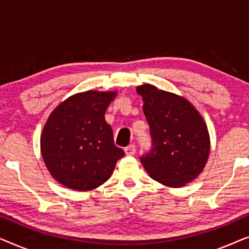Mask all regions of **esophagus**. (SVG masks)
I'll return each instance as SVG.
<instances>
[{
	"mask_svg": "<svg viewBox=\"0 0 249 249\" xmlns=\"http://www.w3.org/2000/svg\"><path fill=\"white\" fill-rule=\"evenodd\" d=\"M124 153H125V155H135V153H136V147H135V145L134 144H131V145H129V146H127V147L124 148Z\"/></svg>",
	"mask_w": 249,
	"mask_h": 249,
	"instance_id": "34e87169",
	"label": "esophagus"
}]
</instances>
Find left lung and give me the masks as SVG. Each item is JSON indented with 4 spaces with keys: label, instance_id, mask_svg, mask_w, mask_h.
Instances as JSON below:
<instances>
[{
    "label": "left lung",
    "instance_id": "left-lung-1",
    "mask_svg": "<svg viewBox=\"0 0 249 249\" xmlns=\"http://www.w3.org/2000/svg\"><path fill=\"white\" fill-rule=\"evenodd\" d=\"M151 131L152 147L139 160L152 179L185 186L203 171L210 154L207 127L186 98L145 84L137 87Z\"/></svg>",
    "mask_w": 249,
    "mask_h": 249
}]
</instances>
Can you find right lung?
Listing matches in <instances>:
<instances>
[{
	"label": "right lung",
	"mask_w": 249,
	"mask_h": 249,
	"mask_svg": "<svg viewBox=\"0 0 249 249\" xmlns=\"http://www.w3.org/2000/svg\"><path fill=\"white\" fill-rule=\"evenodd\" d=\"M117 93L88 90L62 102L47 119L40 137L44 162L61 185L85 192L110 178L124 155L114 145L105 111Z\"/></svg>",
	"instance_id": "add662e5"
}]
</instances>
